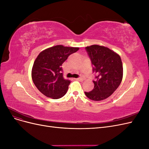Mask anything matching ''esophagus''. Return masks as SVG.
Here are the masks:
<instances>
[{"label": "esophagus", "mask_w": 149, "mask_h": 149, "mask_svg": "<svg viewBox=\"0 0 149 149\" xmlns=\"http://www.w3.org/2000/svg\"><path fill=\"white\" fill-rule=\"evenodd\" d=\"M76 79V80L79 81H83L84 80V79H83V78H76V79Z\"/></svg>", "instance_id": "34e87169"}]
</instances>
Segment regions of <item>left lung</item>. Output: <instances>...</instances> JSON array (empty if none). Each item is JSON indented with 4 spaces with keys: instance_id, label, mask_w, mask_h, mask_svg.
I'll return each mask as SVG.
<instances>
[{
    "instance_id": "1",
    "label": "left lung",
    "mask_w": 149,
    "mask_h": 149,
    "mask_svg": "<svg viewBox=\"0 0 149 149\" xmlns=\"http://www.w3.org/2000/svg\"><path fill=\"white\" fill-rule=\"evenodd\" d=\"M96 72L94 89L85 92L93 101H101L109 97L119 87L123 77V66L118 53L109 48L98 45L85 48Z\"/></svg>"
}]
</instances>
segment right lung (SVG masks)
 <instances>
[{"instance_id":"1","label":"right lung","mask_w":149,"mask_h":149,"mask_svg":"<svg viewBox=\"0 0 149 149\" xmlns=\"http://www.w3.org/2000/svg\"><path fill=\"white\" fill-rule=\"evenodd\" d=\"M78 47L56 45L40 52L34 61L31 78L35 86L45 96L57 100L65 95L70 81L63 76L61 65Z\"/></svg>"}]
</instances>
